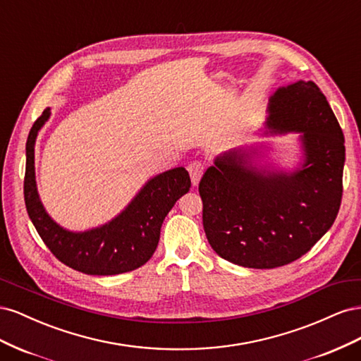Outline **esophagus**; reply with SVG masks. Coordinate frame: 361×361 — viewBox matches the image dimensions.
Here are the masks:
<instances>
[{
	"instance_id": "1",
	"label": "esophagus",
	"mask_w": 361,
	"mask_h": 361,
	"mask_svg": "<svg viewBox=\"0 0 361 361\" xmlns=\"http://www.w3.org/2000/svg\"><path fill=\"white\" fill-rule=\"evenodd\" d=\"M188 171H190V178L194 187H197L202 176H203V171H204V166L200 161H192L190 166H188Z\"/></svg>"
}]
</instances>
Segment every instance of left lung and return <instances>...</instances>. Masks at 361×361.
Wrapping results in <instances>:
<instances>
[{
  "label": "left lung",
  "instance_id": "8db88e82",
  "mask_svg": "<svg viewBox=\"0 0 361 361\" xmlns=\"http://www.w3.org/2000/svg\"><path fill=\"white\" fill-rule=\"evenodd\" d=\"M262 137L298 134L301 158L286 170L269 143L214 159L199 183L203 227L218 256L269 269L297 260L333 226L342 200L345 138L319 87L288 84L271 94Z\"/></svg>",
  "mask_w": 361,
  "mask_h": 361
}]
</instances>
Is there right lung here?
I'll return each mask as SVG.
<instances>
[{
	"label": "right lung",
	"instance_id": "1",
	"mask_svg": "<svg viewBox=\"0 0 361 361\" xmlns=\"http://www.w3.org/2000/svg\"><path fill=\"white\" fill-rule=\"evenodd\" d=\"M51 117L47 108L32 125L27 146L24 199L31 223L43 243L64 265L90 276H114L140 268L155 253L164 218L191 187L190 174L176 167L150 178L113 220L84 232L61 227L43 206L36 183L35 146Z\"/></svg>",
	"mask_w": 361,
	"mask_h": 361
}]
</instances>
